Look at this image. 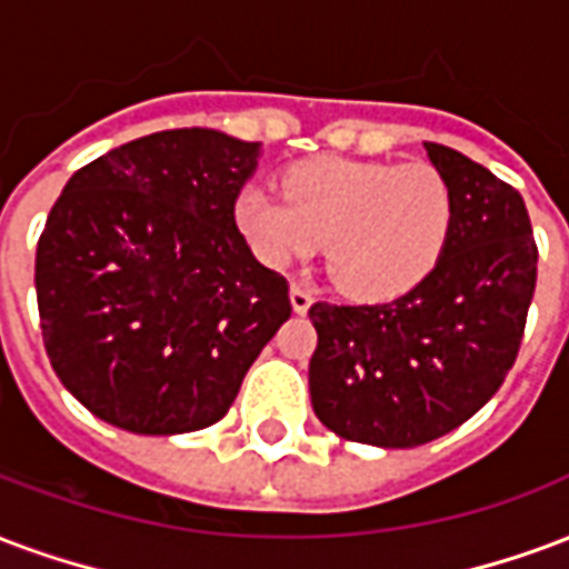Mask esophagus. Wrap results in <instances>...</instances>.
Masks as SVG:
<instances>
[{"instance_id":"esophagus-1","label":"esophagus","mask_w":569,"mask_h":569,"mask_svg":"<svg viewBox=\"0 0 569 569\" xmlns=\"http://www.w3.org/2000/svg\"><path fill=\"white\" fill-rule=\"evenodd\" d=\"M289 301H292V310H296V313H307L310 305H313V292L305 289V286L292 283V289H289Z\"/></svg>"}]
</instances>
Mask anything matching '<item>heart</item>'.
<instances>
[{
    "label": "heart",
    "mask_w": 569,
    "mask_h": 569,
    "mask_svg": "<svg viewBox=\"0 0 569 569\" xmlns=\"http://www.w3.org/2000/svg\"><path fill=\"white\" fill-rule=\"evenodd\" d=\"M286 199L243 187L234 222L271 268L307 259L326 243L331 280L352 298L382 301L422 283L443 256L456 201L428 162L307 159L286 171Z\"/></svg>",
    "instance_id": "heart-1"
}]
</instances>
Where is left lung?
I'll return each mask as SVG.
<instances>
[{
    "label": "left lung",
    "instance_id": "left-lung-1",
    "mask_svg": "<svg viewBox=\"0 0 569 569\" xmlns=\"http://www.w3.org/2000/svg\"><path fill=\"white\" fill-rule=\"evenodd\" d=\"M425 150L456 201L435 271L386 305L310 307L313 413L352 443H431L486 407L519 356L537 286L519 192L452 147Z\"/></svg>",
    "mask_w": 569,
    "mask_h": 569
}]
</instances>
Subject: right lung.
<instances>
[{"label":"right lung","instance_id":"obj_1","mask_svg":"<svg viewBox=\"0 0 569 569\" xmlns=\"http://www.w3.org/2000/svg\"><path fill=\"white\" fill-rule=\"evenodd\" d=\"M259 141L168 129L74 171L36 252L50 365L102 422L189 435L220 422L283 326L289 283L234 226Z\"/></svg>","mask_w":569,"mask_h":569}]
</instances>
